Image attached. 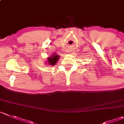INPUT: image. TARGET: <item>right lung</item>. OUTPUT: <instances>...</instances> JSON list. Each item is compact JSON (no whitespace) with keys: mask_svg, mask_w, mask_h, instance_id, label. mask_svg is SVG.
I'll return each instance as SVG.
<instances>
[{"mask_svg":"<svg viewBox=\"0 0 124 124\" xmlns=\"http://www.w3.org/2000/svg\"><path fill=\"white\" fill-rule=\"evenodd\" d=\"M59 59V56L58 55H56L54 54V56H53L52 57H48V62H49V64L50 65H54L57 62V60Z\"/></svg>","mask_w":124,"mask_h":124,"instance_id":"1","label":"right lung"}]
</instances>
